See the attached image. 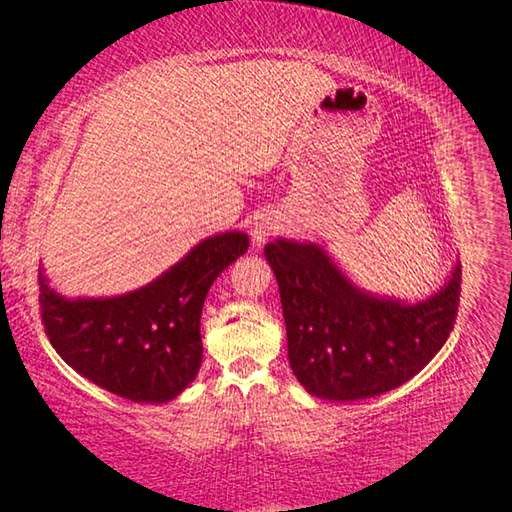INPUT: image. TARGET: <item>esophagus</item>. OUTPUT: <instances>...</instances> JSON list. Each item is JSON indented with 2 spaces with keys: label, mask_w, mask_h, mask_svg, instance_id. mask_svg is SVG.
<instances>
[{
  "label": "esophagus",
  "mask_w": 512,
  "mask_h": 512,
  "mask_svg": "<svg viewBox=\"0 0 512 512\" xmlns=\"http://www.w3.org/2000/svg\"><path fill=\"white\" fill-rule=\"evenodd\" d=\"M275 230H277V220L273 218V215H267V213L258 215V218H254V222L250 226L252 243L260 247L262 243L269 241V237L275 235Z\"/></svg>",
  "instance_id": "1"
}]
</instances>
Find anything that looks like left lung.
<instances>
[{"instance_id": "8db88e82", "label": "left lung", "mask_w": 512, "mask_h": 512, "mask_svg": "<svg viewBox=\"0 0 512 512\" xmlns=\"http://www.w3.org/2000/svg\"><path fill=\"white\" fill-rule=\"evenodd\" d=\"M265 258L280 286L290 367L314 397L356 401L393 391L453 331L459 260L436 292L410 303L354 284L320 243L280 237Z\"/></svg>"}]
</instances>
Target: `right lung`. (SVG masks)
Instances as JSON below:
<instances>
[{"label": "right lung", "mask_w": 512, "mask_h": 512, "mask_svg": "<svg viewBox=\"0 0 512 512\" xmlns=\"http://www.w3.org/2000/svg\"><path fill=\"white\" fill-rule=\"evenodd\" d=\"M247 245L250 237L239 230L207 237L156 280L117 297H64L40 265L46 335L61 359L100 389L138 404L173 401L203 363L207 292Z\"/></svg>", "instance_id": "1"}]
</instances>
